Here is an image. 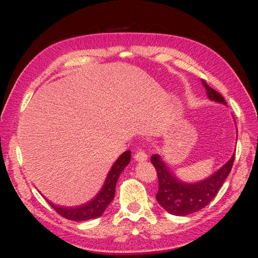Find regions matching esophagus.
<instances>
[{
  "instance_id": "1",
  "label": "esophagus",
  "mask_w": 258,
  "mask_h": 258,
  "mask_svg": "<svg viewBox=\"0 0 258 258\" xmlns=\"http://www.w3.org/2000/svg\"><path fill=\"white\" fill-rule=\"evenodd\" d=\"M134 159L136 160L137 162H144V161L147 160V155L142 150H138V151L135 152Z\"/></svg>"
}]
</instances>
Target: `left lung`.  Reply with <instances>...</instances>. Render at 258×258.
I'll return each mask as SVG.
<instances>
[{"label":"left lung","instance_id":"obj_1","mask_svg":"<svg viewBox=\"0 0 258 258\" xmlns=\"http://www.w3.org/2000/svg\"><path fill=\"white\" fill-rule=\"evenodd\" d=\"M202 83L210 100L227 104L219 92L210 88L204 80H202ZM234 158L235 154L226 164L205 180L197 183H185L170 171L160 155H153L151 161L157 170L159 180V190L156 195L158 203L168 213L178 216L191 214L206 207L218 195L220 188L231 171Z\"/></svg>","mask_w":258,"mask_h":258}]
</instances>
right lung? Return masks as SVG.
Returning <instances> with one entry per match:
<instances>
[{
  "mask_svg": "<svg viewBox=\"0 0 258 258\" xmlns=\"http://www.w3.org/2000/svg\"><path fill=\"white\" fill-rule=\"evenodd\" d=\"M131 157V151H126L116 160L111 170L107 173V177L105 178L101 190L97 194L96 197L92 199V201L88 202L87 204H84L79 207L70 208L57 206L46 199L47 202L54 210L67 220L83 222L99 218L113 201L115 197V188L119 175L123 171L125 166L130 163Z\"/></svg>",
  "mask_w": 258,
  "mask_h": 258,
  "instance_id": "add662e5",
  "label": "right lung"
}]
</instances>
